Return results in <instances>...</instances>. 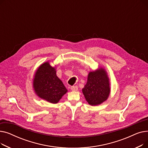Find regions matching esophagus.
Masks as SVG:
<instances>
[{
	"label": "esophagus",
	"mask_w": 148,
	"mask_h": 148,
	"mask_svg": "<svg viewBox=\"0 0 148 148\" xmlns=\"http://www.w3.org/2000/svg\"><path fill=\"white\" fill-rule=\"evenodd\" d=\"M71 90L73 91H77L78 90V87L77 86H73L71 87Z\"/></svg>",
	"instance_id": "obj_1"
}]
</instances>
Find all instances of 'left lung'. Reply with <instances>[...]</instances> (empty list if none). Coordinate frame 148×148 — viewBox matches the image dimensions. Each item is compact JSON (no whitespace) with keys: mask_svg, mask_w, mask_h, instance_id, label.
<instances>
[{"mask_svg":"<svg viewBox=\"0 0 148 148\" xmlns=\"http://www.w3.org/2000/svg\"><path fill=\"white\" fill-rule=\"evenodd\" d=\"M85 99L90 106H98L108 99L110 94V80L104 68L90 71L86 84L82 89Z\"/></svg>","mask_w":148,"mask_h":148,"instance_id":"1","label":"left lung"}]
</instances>
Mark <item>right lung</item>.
<instances>
[{
	"label": "right lung",
	"mask_w": 148,
	"mask_h": 148,
	"mask_svg": "<svg viewBox=\"0 0 148 148\" xmlns=\"http://www.w3.org/2000/svg\"><path fill=\"white\" fill-rule=\"evenodd\" d=\"M56 66L50 65L49 61L38 68L33 79L35 94L52 104L58 103L68 90L56 75Z\"/></svg>",
	"instance_id": "right-lung-1"
}]
</instances>
